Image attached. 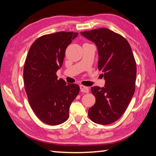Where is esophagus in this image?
I'll use <instances>...</instances> for the list:
<instances>
[{"label": "esophagus", "mask_w": 156, "mask_h": 156, "mask_svg": "<svg viewBox=\"0 0 156 156\" xmlns=\"http://www.w3.org/2000/svg\"><path fill=\"white\" fill-rule=\"evenodd\" d=\"M80 91L82 92H84V93H88L89 92V88L87 87H85L84 85H80Z\"/></svg>", "instance_id": "esophagus-1"}]
</instances>
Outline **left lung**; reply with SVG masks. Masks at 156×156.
<instances>
[{"label":"left lung","mask_w":156,"mask_h":156,"mask_svg":"<svg viewBox=\"0 0 156 156\" xmlns=\"http://www.w3.org/2000/svg\"><path fill=\"white\" fill-rule=\"evenodd\" d=\"M96 44L98 68L105 80L104 87H91L96 103L88 115L93 122L109 125L122 115L135 92L136 62L131 46L120 34L107 28L80 32Z\"/></svg>","instance_id":"obj_1"}]
</instances>
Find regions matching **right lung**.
Instances as JSON below:
<instances>
[{
    "label": "right lung",
    "instance_id": "right-lung-1",
    "mask_svg": "<svg viewBox=\"0 0 156 156\" xmlns=\"http://www.w3.org/2000/svg\"><path fill=\"white\" fill-rule=\"evenodd\" d=\"M78 32L59 31L39 37L26 58L23 78L30 107L42 122L58 125L68 119L70 105L79 94L77 84L58 79L65 50Z\"/></svg>",
    "mask_w": 156,
    "mask_h": 156
}]
</instances>
